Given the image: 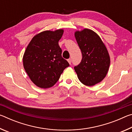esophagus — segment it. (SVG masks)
I'll list each match as a JSON object with an SVG mask.
<instances>
[{"label":"esophagus","mask_w":132,"mask_h":132,"mask_svg":"<svg viewBox=\"0 0 132 132\" xmlns=\"http://www.w3.org/2000/svg\"><path fill=\"white\" fill-rule=\"evenodd\" d=\"M71 59H68V62H69V64H71Z\"/></svg>","instance_id":"esophagus-1"}]
</instances>
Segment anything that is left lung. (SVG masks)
Returning a JSON list of instances; mask_svg holds the SVG:
<instances>
[{"instance_id": "left-lung-1", "label": "left lung", "mask_w": 132, "mask_h": 132, "mask_svg": "<svg viewBox=\"0 0 132 132\" xmlns=\"http://www.w3.org/2000/svg\"><path fill=\"white\" fill-rule=\"evenodd\" d=\"M75 37L82 55L75 70L81 83L93 86L102 81L108 72L111 61L108 50L99 35L90 29L76 31Z\"/></svg>"}]
</instances>
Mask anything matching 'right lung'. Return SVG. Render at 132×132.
Masks as SVG:
<instances>
[{"mask_svg":"<svg viewBox=\"0 0 132 132\" xmlns=\"http://www.w3.org/2000/svg\"><path fill=\"white\" fill-rule=\"evenodd\" d=\"M64 30H46L34 36L24 52L23 66L35 86L48 88L54 86L69 64L62 57L59 41Z\"/></svg>","mask_w":132,"mask_h":132,"instance_id":"right-lung-1","label":"right lung"}]
</instances>
